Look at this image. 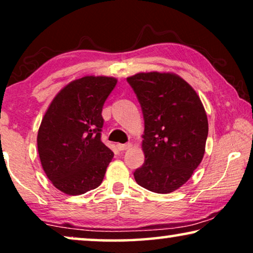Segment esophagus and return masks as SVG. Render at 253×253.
<instances>
[{
	"instance_id": "esophagus-1",
	"label": "esophagus",
	"mask_w": 253,
	"mask_h": 253,
	"mask_svg": "<svg viewBox=\"0 0 253 253\" xmlns=\"http://www.w3.org/2000/svg\"><path fill=\"white\" fill-rule=\"evenodd\" d=\"M117 148H119V151H126L127 148H130L132 146V144L131 143H127V144H117L116 145Z\"/></svg>"
}]
</instances>
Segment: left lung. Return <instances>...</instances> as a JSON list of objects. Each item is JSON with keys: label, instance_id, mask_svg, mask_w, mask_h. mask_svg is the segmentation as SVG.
<instances>
[{"label": "left lung", "instance_id": "left-lung-1", "mask_svg": "<svg viewBox=\"0 0 253 253\" xmlns=\"http://www.w3.org/2000/svg\"><path fill=\"white\" fill-rule=\"evenodd\" d=\"M143 112L145 162L136 182L157 193L175 191L188 182L205 153L207 115L184 79L169 72H140L126 78Z\"/></svg>", "mask_w": 253, "mask_h": 253}]
</instances>
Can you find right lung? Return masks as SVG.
I'll use <instances>...</instances> for the list:
<instances>
[{
    "mask_svg": "<svg viewBox=\"0 0 253 253\" xmlns=\"http://www.w3.org/2000/svg\"><path fill=\"white\" fill-rule=\"evenodd\" d=\"M116 78L86 76L69 83L48 107L39 132L38 152L55 188L77 196L102 183L114 153L101 141L102 107Z\"/></svg>",
    "mask_w": 253,
    "mask_h": 253,
    "instance_id": "add662e5",
    "label": "right lung"
}]
</instances>
